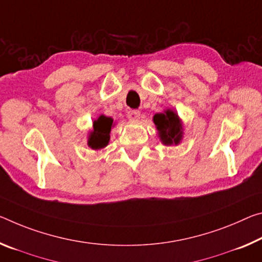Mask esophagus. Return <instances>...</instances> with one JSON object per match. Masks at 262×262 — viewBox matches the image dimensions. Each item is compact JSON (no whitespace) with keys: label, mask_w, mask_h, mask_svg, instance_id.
Wrapping results in <instances>:
<instances>
[{"label":"esophagus","mask_w":262,"mask_h":262,"mask_svg":"<svg viewBox=\"0 0 262 262\" xmlns=\"http://www.w3.org/2000/svg\"><path fill=\"white\" fill-rule=\"evenodd\" d=\"M127 116L129 120H138L141 116V112L138 110H130V111H128Z\"/></svg>","instance_id":"esophagus-1"}]
</instances>
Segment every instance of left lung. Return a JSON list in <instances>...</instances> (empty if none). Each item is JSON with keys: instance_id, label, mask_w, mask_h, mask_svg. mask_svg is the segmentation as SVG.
I'll return each instance as SVG.
<instances>
[{"instance_id": "8db88e82", "label": "left lung", "mask_w": 262, "mask_h": 262, "mask_svg": "<svg viewBox=\"0 0 262 262\" xmlns=\"http://www.w3.org/2000/svg\"><path fill=\"white\" fill-rule=\"evenodd\" d=\"M154 123L159 130L160 139L164 144H178L182 139V126L175 112L167 110L154 115Z\"/></svg>"}]
</instances>
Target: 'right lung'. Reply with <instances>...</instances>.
<instances>
[{"instance_id":"obj_1","label":"right lung","mask_w":262,"mask_h":262,"mask_svg":"<svg viewBox=\"0 0 262 262\" xmlns=\"http://www.w3.org/2000/svg\"><path fill=\"white\" fill-rule=\"evenodd\" d=\"M113 119L101 115L93 122V132L90 134L89 146L92 149H101L107 146L110 141V133Z\"/></svg>"}]
</instances>
